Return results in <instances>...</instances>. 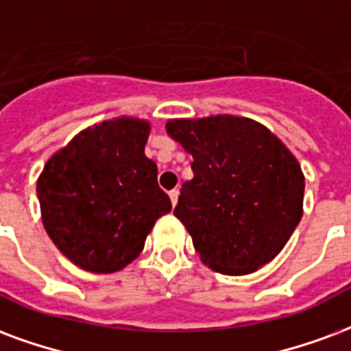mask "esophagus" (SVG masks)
Listing matches in <instances>:
<instances>
[{"mask_svg": "<svg viewBox=\"0 0 351 351\" xmlns=\"http://www.w3.org/2000/svg\"><path fill=\"white\" fill-rule=\"evenodd\" d=\"M178 195H180V191H178V189H171V191H169V199H171V202H173V206H175L176 201H178Z\"/></svg>", "mask_w": 351, "mask_h": 351, "instance_id": "obj_1", "label": "esophagus"}]
</instances>
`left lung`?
<instances>
[{"label":"left lung","mask_w":351,"mask_h":351,"mask_svg":"<svg viewBox=\"0 0 351 351\" xmlns=\"http://www.w3.org/2000/svg\"><path fill=\"white\" fill-rule=\"evenodd\" d=\"M167 134L193 156L175 215L202 262L245 275L274 261L303 214L305 178L290 150L243 117L169 121Z\"/></svg>","instance_id":"left-lung-1"}]
</instances>
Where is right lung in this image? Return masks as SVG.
<instances>
[{
	"label": "right lung",
	"instance_id": "add662e5",
	"mask_svg": "<svg viewBox=\"0 0 351 351\" xmlns=\"http://www.w3.org/2000/svg\"><path fill=\"white\" fill-rule=\"evenodd\" d=\"M150 126L115 119L83 130L38 176L46 232L69 261L113 274L137 258L158 217L171 212L158 167L145 156Z\"/></svg>",
	"mask_w": 351,
	"mask_h": 351
}]
</instances>
